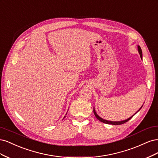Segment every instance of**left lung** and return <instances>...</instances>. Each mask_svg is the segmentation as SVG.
<instances>
[{"label": "left lung", "mask_w": 158, "mask_h": 158, "mask_svg": "<svg viewBox=\"0 0 158 158\" xmlns=\"http://www.w3.org/2000/svg\"><path fill=\"white\" fill-rule=\"evenodd\" d=\"M138 52H139V53H140V57L141 58H142V49H141V48H140V46H138ZM140 110V109H139ZM139 110H138V111H139ZM137 111V112H138ZM136 112V113H137ZM94 114H95V117H96L98 120L99 121H101V122H102V123H106V124H111V125H122V124H124V123H127V121H128L129 120H130V119L135 115V114L136 113H135V114H134L133 116H132V117H131L130 118H128V119H127V120H125V121H107V120H105V119H103V118H101L100 117H99L98 115V114L96 113V112H95V109H94Z\"/></svg>", "instance_id": "1"}]
</instances>
